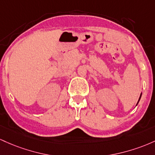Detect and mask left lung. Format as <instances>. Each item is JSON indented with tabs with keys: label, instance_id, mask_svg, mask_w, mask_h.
Returning a JSON list of instances; mask_svg holds the SVG:
<instances>
[{
	"label": "left lung",
	"instance_id": "8db88e82",
	"mask_svg": "<svg viewBox=\"0 0 155 155\" xmlns=\"http://www.w3.org/2000/svg\"><path fill=\"white\" fill-rule=\"evenodd\" d=\"M140 97H141V94H140V98H139V100H140Z\"/></svg>",
	"mask_w": 155,
	"mask_h": 155
}]
</instances>
